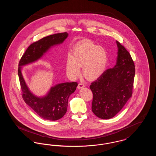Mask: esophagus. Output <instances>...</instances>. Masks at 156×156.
Segmentation results:
<instances>
[{"label":"esophagus","instance_id":"obj_1","mask_svg":"<svg viewBox=\"0 0 156 156\" xmlns=\"http://www.w3.org/2000/svg\"><path fill=\"white\" fill-rule=\"evenodd\" d=\"M85 87V85L82 83H80L78 85V89H81L82 88Z\"/></svg>","mask_w":156,"mask_h":156}]
</instances>
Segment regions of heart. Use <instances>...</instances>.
Masks as SVG:
<instances>
[{
	"label": "heart",
	"instance_id": "obj_1",
	"mask_svg": "<svg viewBox=\"0 0 156 156\" xmlns=\"http://www.w3.org/2000/svg\"><path fill=\"white\" fill-rule=\"evenodd\" d=\"M107 64L108 54L104 48L85 41L75 47L73 54L67 55L65 68L67 75L75 79L81 74L82 67L83 75L88 80H94L104 74Z\"/></svg>",
	"mask_w": 156,
	"mask_h": 156
}]
</instances>
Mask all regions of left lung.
I'll return each instance as SVG.
<instances>
[{
	"mask_svg": "<svg viewBox=\"0 0 156 156\" xmlns=\"http://www.w3.org/2000/svg\"><path fill=\"white\" fill-rule=\"evenodd\" d=\"M116 65L106 70L90 88L93 93L92 111L97 117H114L131 98L135 67L129 52L118 41Z\"/></svg>",
	"mask_w": 156,
	"mask_h": 156,
	"instance_id": "obj_1",
	"label": "left lung"
}]
</instances>
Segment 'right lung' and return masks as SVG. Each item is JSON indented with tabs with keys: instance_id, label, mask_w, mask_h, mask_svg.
I'll list each match as a JSON object with an SVG mask.
<instances>
[{
	"instance_id": "1",
	"label": "right lung",
	"mask_w": 156,
	"mask_h": 156,
	"mask_svg": "<svg viewBox=\"0 0 156 156\" xmlns=\"http://www.w3.org/2000/svg\"><path fill=\"white\" fill-rule=\"evenodd\" d=\"M68 36L67 32L44 37L30 45L20 60L18 75L24 102L41 118L57 120L66 113L68 100L75 92L77 82L60 83L51 87L42 97L34 94L27 85L22 74L23 67L33 64L41 59L50 50L61 44Z\"/></svg>"
}]
</instances>
